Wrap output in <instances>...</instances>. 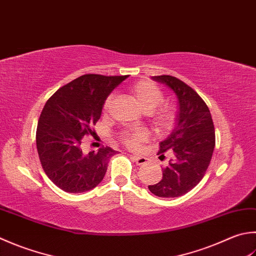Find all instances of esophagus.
<instances>
[{"mask_svg": "<svg viewBox=\"0 0 256 256\" xmlns=\"http://www.w3.org/2000/svg\"><path fill=\"white\" fill-rule=\"evenodd\" d=\"M132 158H134V161L136 162L138 165H144V164L148 163V158L145 156H142V155H133Z\"/></svg>", "mask_w": 256, "mask_h": 256, "instance_id": "1", "label": "esophagus"}]
</instances>
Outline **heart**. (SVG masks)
Returning <instances> with one entry per match:
<instances>
[{"mask_svg":"<svg viewBox=\"0 0 256 256\" xmlns=\"http://www.w3.org/2000/svg\"><path fill=\"white\" fill-rule=\"evenodd\" d=\"M130 94L134 101L144 112L150 114L154 128L158 132H168L173 128L176 113L171 105H161L164 101V94L154 83L150 81H140L130 88ZM111 103V96L104 103L106 111ZM148 133L145 130L124 128L120 133V140L126 146L135 148L141 142L146 141Z\"/></svg>","mask_w":256,"mask_h":256,"instance_id":"b5f03b06","label":"heart"}]
</instances>
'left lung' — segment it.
Here are the masks:
<instances>
[{"label": "left lung", "instance_id": "obj_1", "mask_svg": "<svg viewBox=\"0 0 256 256\" xmlns=\"http://www.w3.org/2000/svg\"><path fill=\"white\" fill-rule=\"evenodd\" d=\"M175 93L178 108L175 125L170 136L160 143V158L166 151L172 153L161 181L148 185L160 198H178L191 191L203 178L215 146V130L208 105L202 98L171 75L152 78Z\"/></svg>", "mask_w": 256, "mask_h": 256}]
</instances>
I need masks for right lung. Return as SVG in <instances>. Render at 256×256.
<instances>
[{"label":"right lung","instance_id":"add662e5","mask_svg":"<svg viewBox=\"0 0 256 256\" xmlns=\"http://www.w3.org/2000/svg\"><path fill=\"white\" fill-rule=\"evenodd\" d=\"M126 78L85 74L45 103L36 128L38 153L45 174L63 191L86 192L103 180L116 152L106 146L83 154L81 143L85 135L94 134L105 100Z\"/></svg>","mask_w":256,"mask_h":256}]
</instances>
